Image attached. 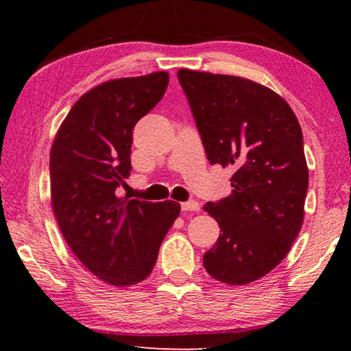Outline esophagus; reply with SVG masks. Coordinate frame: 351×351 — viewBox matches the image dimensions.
Segmentation results:
<instances>
[{"label": "esophagus", "instance_id": "1", "mask_svg": "<svg viewBox=\"0 0 351 351\" xmlns=\"http://www.w3.org/2000/svg\"><path fill=\"white\" fill-rule=\"evenodd\" d=\"M181 208H182V211H195V213L200 211V205L196 202V200H190V202H182Z\"/></svg>", "mask_w": 351, "mask_h": 351}]
</instances>
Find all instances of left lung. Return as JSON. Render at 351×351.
I'll use <instances>...</instances> for the list:
<instances>
[{
	"mask_svg": "<svg viewBox=\"0 0 351 351\" xmlns=\"http://www.w3.org/2000/svg\"><path fill=\"white\" fill-rule=\"evenodd\" d=\"M208 160L234 167L232 193L204 210L221 229L204 267L228 285L278 267L304 219L309 171L300 123L288 102L255 81L178 71Z\"/></svg>",
	"mask_w": 351,
	"mask_h": 351,
	"instance_id": "8db88e82",
	"label": "left lung"
}]
</instances>
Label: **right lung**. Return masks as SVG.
I'll return each instance as SVG.
<instances>
[{
	"label": "right lung",
	"mask_w": 351,
	"mask_h": 351,
	"mask_svg": "<svg viewBox=\"0 0 351 351\" xmlns=\"http://www.w3.org/2000/svg\"><path fill=\"white\" fill-rule=\"evenodd\" d=\"M169 73L116 78L73 104L49 155L51 204L71 250L113 287L151 274L160 245L181 213L173 200L119 197L131 170L132 130L162 98Z\"/></svg>",
	"instance_id": "1"
}]
</instances>
